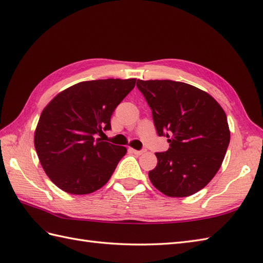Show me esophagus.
<instances>
[{"label":"esophagus","mask_w":263,"mask_h":263,"mask_svg":"<svg viewBox=\"0 0 263 263\" xmlns=\"http://www.w3.org/2000/svg\"><path fill=\"white\" fill-rule=\"evenodd\" d=\"M131 151L133 152V154H136V155H142V154H144V152H145V150H136V149H131Z\"/></svg>","instance_id":"obj_1"}]
</instances>
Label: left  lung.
Listing matches in <instances>:
<instances>
[{
  "instance_id": "obj_1",
  "label": "left lung",
  "mask_w": 263,
  "mask_h": 263,
  "mask_svg": "<svg viewBox=\"0 0 263 263\" xmlns=\"http://www.w3.org/2000/svg\"><path fill=\"white\" fill-rule=\"evenodd\" d=\"M137 87L152 111L159 137L170 148L157 152L149 178L169 197H187L203 189L221 168L230 143L228 118L213 97L192 85L141 81Z\"/></svg>"
}]
</instances>
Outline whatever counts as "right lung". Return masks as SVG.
<instances>
[{"mask_svg": "<svg viewBox=\"0 0 263 263\" xmlns=\"http://www.w3.org/2000/svg\"><path fill=\"white\" fill-rule=\"evenodd\" d=\"M136 78L97 79L60 91L42 111L34 148L54 185L72 195L96 192L111 178L125 146L102 141L111 117L136 86Z\"/></svg>", "mask_w": 263, "mask_h": 263, "instance_id": "add662e5", "label": "right lung"}]
</instances>
